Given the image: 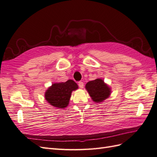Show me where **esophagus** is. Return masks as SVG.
<instances>
[{
	"mask_svg": "<svg viewBox=\"0 0 157 157\" xmlns=\"http://www.w3.org/2000/svg\"><path fill=\"white\" fill-rule=\"evenodd\" d=\"M78 85H79V87H80V88H82L83 87V86H84V84H83V82H79V83H78Z\"/></svg>",
	"mask_w": 157,
	"mask_h": 157,
	"instance_id": "1",
	"label": "esophagus"
}]
</instances>
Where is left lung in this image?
Wrapping results in <instances>:
<instances>
[{
    "label": "left lung",
    "mask_w": 157,
    "mask_h": 157,
    "mask_svg": "<svg viewBox=\"0 0 157 157\" xmlns=\"http://www.w3.org/2000/svg\"><path fill=\"white\" fill-rule=\"evenodd\" d=\"M86 90L95 103H101L107 99L111 94V87L101 78H97L88 82Z\"/></svg>",
    "instance_id": "left-lung-1"
}]
</instances>
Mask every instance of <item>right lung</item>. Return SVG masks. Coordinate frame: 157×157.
I'll return each instance as SVG.
<instances>
[{
    "label": "right lung",
    "instance_id": "add662e5",
    "mask_svg": "<svg viewBox=\"0 0 157 157\" xmlns=\"http://www.w3.org/2000/svg\"><path fill=\"white\" fill-rule=\"evenodd\" d=\"M78 89V84L71 79L66 82L54 83L48 88L44 97L50 105L64 109L69 104L72 91Z\"/></svg>",
    "mask_w": 157,
    "mask_h": 157
}]
</instances>
